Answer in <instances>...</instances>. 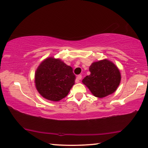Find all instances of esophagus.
<instances>
[{"mask_svg":"<svg viewBox=\"0 0 148 148\" xmlns=\"http://www.w3.org/2000/svg\"><path fill=\"white\" fill-rule=\"evenodd\" d=\"M81 79H82V75H81V74H80V75L77 76V77H76L75 81H76V83H78V82H80V80H81Z\"/></svg>","mask_w":148,"mask_h":148,"instance_id":"esophagus-1","label":"esophagus"}]
</instances>
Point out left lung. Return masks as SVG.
I'll return each instance as SVG.
<instances>
[{
    "instance_id": "8db88e82",
    "label": "left lung",
    "mask_w": 148,
    "mask_h": 148,
    "mask_svg": "<svg viewBox=\"0 0 148 148\" xmlns=\"http://www.w3.org/2000/svg\"><path fill=\"white\" fill-rule=\"evenodd\" d=\"M90 74L82 80L92 95L102 98L113 93L121 82V73L113 63L107 60L94 62L89 68Z\"/></svg>"
}]
</instances>
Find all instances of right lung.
<instances>
[{"label":"right lung","mask_w":148,"mask_h":148,"mask_svg":"<svg viewBox=\"0 0 148 148\" xmlns=\"http://www.w3.org/2000/svg\"><path fill=\"white\" fill-rule=\"evenodd\" d=\"M75 79L72 67L53 58L43 61L35 74L37 90L45 99L54 101L68 95Z\"/></svg>","instance_id":"1"}]
</instances>
